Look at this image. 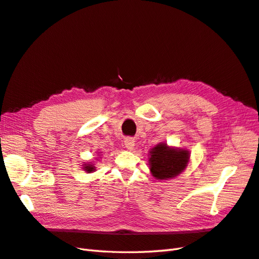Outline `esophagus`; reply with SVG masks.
I'll return each mask as SVG.
<instances>
[{"label":"esophagus","mask_w":259,"mask_h":259,"mask_svg":"<svg viewBox=\"0 0 259 259\" xmlns=\"http://www.w3.org/2000/svg\"><path fill=\"white\" fill-rule=\"evenodd\" d=\"M124 146H125V148L128 149V150H133V149H134V147H135L134 139L131 138V137L125 138L124 139Z\"/></svg>","instance_id":"1"}]
</instances>
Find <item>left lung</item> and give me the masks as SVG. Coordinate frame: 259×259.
I'll list each match as a JSON object with an SVG mask.
<instances>
[{"mask_svg":"<svg viewBox=\"0 0 259 259\" xmlns=\"http://www.w3.org/2000/svg\"><path fill=\"white\" fill-rule=\"evenodd\" d=\"M149 156V167L153 177L167 180L179 175L189 162V151L185 149L168 147L165 143L151 149Z\"/></svg>","mask_w":259,"mask_h":259,"instance_id":"8db88e82","label":"left lung"}]
</instances>
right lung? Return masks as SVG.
Wrapping results in <instances>:
<instances>
[{
    "instance_id": "obj_1",
    "label": "right lung",
    "mask_w": 259,
    "mask_h": 259,
    "mask_svg": "<svg viewBox=\"0 0 259 259\" xmlns=\"http://www.w3.org/2000/svg\"><path fill=\"white\" fill-rule=\"evenodd\" d=\"M84 170L88 171V173H92V171L95 170V166H94L93 163H88V164H84Z\"/></svg>"
}]
</instances>
